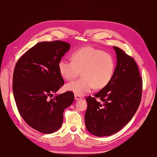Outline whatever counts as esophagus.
<instances>
[{
	"label": "esophagus",
	"instance_id": "esophagus-1",
	"mask_svg": "<svg viewBox=\"0 0 157 157\" xmlns=\"http://www.w3.org/2000/svg\"><path fill=\"white\" fill-rule=\"evenodd\" d=\"M75 99L76 100H80V99H82V98L79 96H77V95H75Z\"/></svg>",
	"mask_w": 157,
	"mask_h": 157
}]
</instances>
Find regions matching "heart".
I'll list each match as a JSON object with an SVG mask.
<instances>
[{"label":"heart","instance_id":"b5f03b06","mask_svg":"<svg viewBox=\"0 0 157 157\" xmlns=\"http://www.w3.org/2000/svg\"><path fill=\"white\" fill-rule=\"evenodd\" d=\"M72 61L61 59L58 63L59 72L64 79L77 77L82 71V78L65 85V90L77 96H84L93 88H103L113 78L115 60L111 54L100 50L84 47L71 55Z\"/></svg>","mask_w":157,"mask_h":157}]
</instances>
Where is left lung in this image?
Listing matches in <instances>:
<instances>
[{"label": "left lung", "instance_id": "1", "mask_svg": "<svg viewBox=\"0 0 157 157\" xmlns=\"http://www.w3.org/2000/svg\"><path fill=\"white\" fill-rule=\"evenodd\" d=\"M117 65L106 86L86 99L85 124L96 136H109L121 130L134 117L141 102L142 78L135 60L121 48L113 46ZM101 98V102L95 100Z\"/></svg>", "mask_w": 157, "mask_h": 157}]
</instances>
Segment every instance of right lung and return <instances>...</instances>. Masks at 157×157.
Wrapping results in <instances>:
<instances>
[{
	"instance_id": "add662e5",
	"label": "right lung",
	"mask_w": 157,
	"mask_h": 157,
	"mask_svg": "<svg viewBox=\"0 0 157 157\" xmlns=\"http://www.w3.org/2000/svg\"><path fill=\"white\" fill-rule=\"evenodd\" d=\"M70 46L60 40L39 42L19 59L14 69L13 93L18 111L28 125L43 134L59 129L65 109L74 101L70 91L48 99L64 84L58 63Z\"/></svg>"
}]
</instances>
